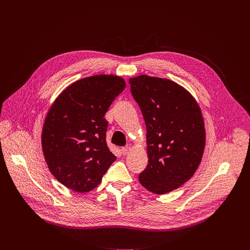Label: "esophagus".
I'll return each mask as SVG.
<instances>
[{"label": "esophagus", "mask_w": 250, "mask_h": 250, "mask_svg": "<svg viewBox=\"0 0 250 250\" xmlns=\"http://www.w3.org/2000/svg\"><path fill=\"white\" fill-rule=\"evenodd\" d=\"M121 151H122V153H123L124 155H126V154L128 153V147H123V148L121 149Z\"/></svg>", "instance_id": "1"}]
</instances>
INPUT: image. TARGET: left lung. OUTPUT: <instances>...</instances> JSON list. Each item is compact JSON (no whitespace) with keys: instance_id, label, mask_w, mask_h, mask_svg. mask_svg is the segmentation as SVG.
Wrapping results in <instances>:
<instances>
[{"instance_id":"obj_1","label":"left lung","mask_w":250,"mask_h":250,"mask_svg":"<svg viewBox=\"0 0 250 250\" xmlns=\"http://www.w3.org/2000/svg\"><path fill=\"white\" fill-rule=\"evenodd\" d=\"M129 84L146 125L148 164L139 182L151 193H169L190 180L201 163L206 145L201 109L171 80L140 75Z\"/></svg>"}]
</instances>
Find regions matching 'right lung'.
I'll list each match as a JSON object with an SVG mask.
<instances>
[{
  "label": "right lung",
  "instance_id": "obj_1",
  "mask_svg": "<svg viewBox=\"0 0 250 250\" xmlns=\"http://www.w3.org/2000/svg\"><path fill=\"white\" fill-rule=\"evenodd\" d=\"M125 88L119 76L95 75L71 84L52 104L42 146L50 172L65 187L93 190L117 159L106 146L104 115Z\"/></svg>",
  "mask_w": 250,
  "mask_h": 250
}]
</instances>
